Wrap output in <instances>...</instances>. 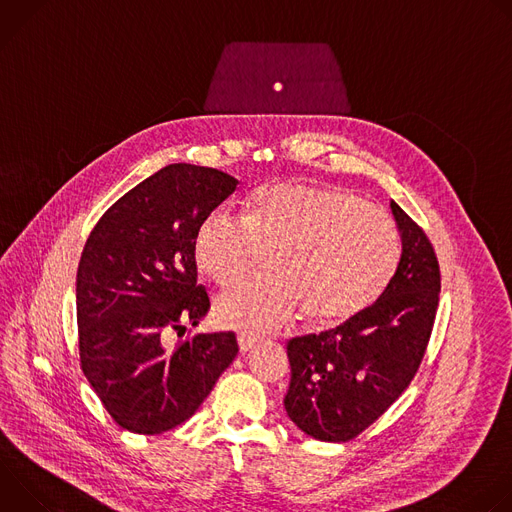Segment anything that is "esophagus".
Masks as SVG:
<instances>
[{"label": "esophagus", "instance_id": "obj_1", "mask_svg": "<svg viewBox=\"0 0 512 512\" xmlns=\"http://www.w3.org/2000/svg\"><path fill=\"white\" fill-rule=\"evenodd\" d=\"M255 342H257V336H251V334H239V348H241V352H247Z\"/></svg>", "mask_w": 512, "mask_h": 512}]
</instances>
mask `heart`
Here are the masks:
<instances>
[{
    "label": "heart",
    "instance_id": "obj_1",
    "mask_svg": "<svg viewBox=\"0 0 512 512\" xmlns=\"http://www.w3.org/2000/svg\"><path fill=\"white\" fill-rule=\"evenodd\" d=\"M269 251L273 273L216 298L214 316L223 326L271 332L300 308L316 326L348 322L389 285L401 239L381 206L342 188L298 182L255 190L243 218L210 212L192 239L194 265L221 287L239 281Z\"/></svg>",
    "mask_w": 512,
    "mask_h": 512
}]
</instances>
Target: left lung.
<instances>
[{
	"label": "left lung",
	"instance_id": "left-lung-1",
	"mask_svg": "<svg viewBox=\"0 0 512 512\" xmlns=\"http://www.w3.org/2000/svg\"><path fill=\"white\" fill-rule=\"evenodd\" d=\"M401 259L379 300L356 318L291 338L289 419L320 442H348L373 425L409 387L423 360L442 275L423 229L397 204Z\"/></svg>",
	"mask_w": 512,
	"mask_h": 512
}]
</instances>
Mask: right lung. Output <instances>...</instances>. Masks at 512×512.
Wrapping results in <instances>:
<instances>
[{
    "label": "right lung",
    "mask_w": 512,
    "mask_h": 512,
    "mask_svg": "<svg viewBox=\"0 0 512 512\" xmlns=\"http://www.w3.org/2000/svg\"><path fill=\"white\" fill-rule=\"evenodd\" d=\"M239 180L170 164L123 194L91 231L77 271L81 369L127 431L156 435L190 419L239 352L235 332L194 334L172 350L170 330L210 310L196 283L192 239Z\"/></svg>",
    "instance_id": "add662e5"
}]
</instances>
